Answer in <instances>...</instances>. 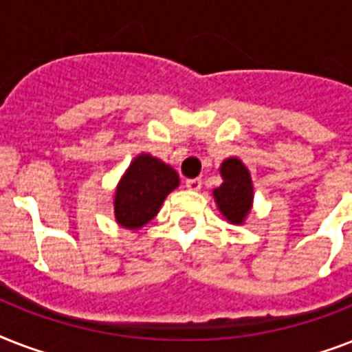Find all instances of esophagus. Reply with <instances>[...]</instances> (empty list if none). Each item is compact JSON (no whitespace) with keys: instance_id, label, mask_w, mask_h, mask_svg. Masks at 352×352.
Here are the masks:
<instances>
[{"instance_id":"1","label":"esophagus","mask_w":352,"mask_h":352,"mask_svg":"<svg viewBox=\"0 0 352 352\" xmlns=\"http://www.w3.org/2000/svg\"><path fill=\"white\" fill-rule=\"evenodd\" d=\"M201 186H203L201 179H188L186 181V188L190 190V192H199V190H201Z\"/></svg>"}]
</instances>
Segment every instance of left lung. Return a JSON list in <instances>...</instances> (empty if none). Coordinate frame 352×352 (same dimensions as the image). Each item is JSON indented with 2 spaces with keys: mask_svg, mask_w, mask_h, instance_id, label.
Instances as JSON below:
<instances>
[{
  "mask_svg": "<svg viewBox=\"0 0 352 352\" xmlns=\"http://www.w3.org/2000/svg\"><path fill=\"white\" fill-rule=\"evenodd\" d=\"M219 171L223 184L214 190L215 204L228 223L243 225L254 201L250 171L237 157L223 160Z\"/></svg>",
  "mask_w": 352,
  "mask_h": 352,
  "instance_id": "1",
  "label": "left lung"
}]
</instances>
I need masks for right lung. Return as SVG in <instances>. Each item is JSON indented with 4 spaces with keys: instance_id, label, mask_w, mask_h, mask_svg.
I'll use <instances>...</instances> for the list:
<instances>
[{
    "instance_id": "add662e5",
    "label": "right lung",
    "mask_w": 352,
    "mask_h": 352,
    "mask_svg": "<svg viewBox=\"0 0 352 352\" xmlns=\"http://www.w3.org/2000/svg\"><path fill=\"white\" fill-rule=\"evenodd\" d=\"M179 186V175L157 157L140 153L122 175L115 192V219L127 230L148 225L160 206Z\"/></svg>"
}]
</instances>
